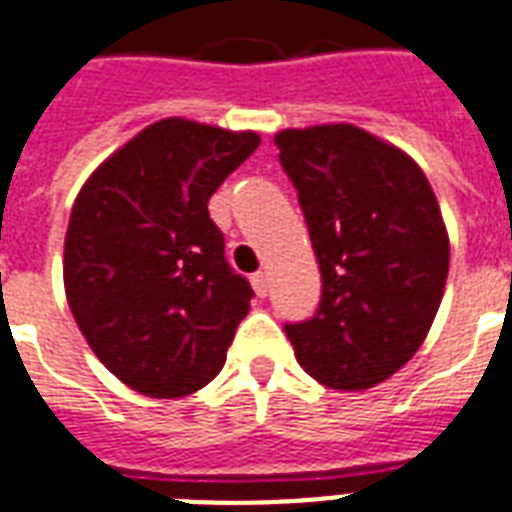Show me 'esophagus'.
<instances>
[{
    "label": "esophagus",
    "instance_id": "34e87169",
    "mask_svg": "<svg viewBox=\"0 0 512 512\" xmlns=\"http://www.w3.org/2000/svg\"><path fill=\"white\" fill-rule=\"evenodd\" d=\"M252 287H255V293L260 295V298H266V295H268V274H266V271H257V274H252Z\"/></svg>",
    "mask_w": 512,
    "mask_h": 512
}]
</instances>
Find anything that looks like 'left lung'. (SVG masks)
Masks as SVG:
<instances>
[{"label":"left lung","instance_id":"1","mask_svg":"<svg viewBox=\"0 0 512 512\" xmlns=\"http://www.w3.org/2000/svg\"><path fill=\"white\" fill-rule=\"evenodd\" d=\"M274 143L323 274L317 312L287 323V339L325 388H374L418 352L442 301L450 244L434 189L404 151L352 124Z\"/></svg>","mask_w":512,"mask_h":512}]
</instances>
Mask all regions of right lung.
<instances>
[{
  "label": "right lung",
  "instance_id": "1",
  "mask_svg": "<svg viewBox=\"0 0 512 512\" xmlns=\"http://www.w3.org/2000/svg\"><path fill=\"white\" fill-rule=\"evenodd\" d=\"M257 132L162 119L94 170L64 238V293L86 342L154 399L200 391L225 366L252 287L208 217Z\"/></svg>",
  "mask_w": 512,
  "mask_h": 512
}]
</instances>
